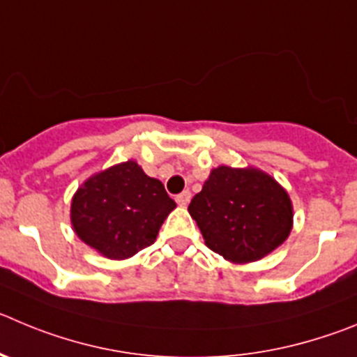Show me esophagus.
<instances>
[{
  "label": "esophagus",
  "instance_id": "esophagus-1",
  "mask_svg": "<svg viewBox=\"0 0 357 357\" xmlns=\"http://www.w3.org/2000/svg\"><path fill=\"white\" fill-rule=\"evenodd\" d=\"M176 204L181 205V207H188V204L191 202V192L189 191H182L181 195H176Z\"/></svg>",
  "mask_w": 357,
  "mask_h": 357
}]
</instances>
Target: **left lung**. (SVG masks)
<instances>
[{"instance_id":"1","label":"left lung","mask_w":357,"mask_h":357,"mask_svg":"<svg viewBox=\"0 0 357 357\" xmlns=\"http://www.w3.org/2000/svg\"><path fill=\"white\" fill-rule=\"evenodd\" d=\"M205 244L227 260L244 264L276 250L292 230L287 191L264 172L219 166L189 204Z\"/></svg>"}]
</instances>
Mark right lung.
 I'll return each mask as SVG.
<instances>
[{"label":"right lung","instance_id":"1","mask_svg":"<svg viewBox=\"0 0 357 357\" xmlns=\"http://www.w3.org/2000/svg\"><path fill=\"white\" fill-rule=\"evenodd\" d=\"M175 202L134 161L91 176L72 200V227L104 257L122 260L155 243Z\"/></svg>","mask_w":357,"mask_h":357}]
</instances>
